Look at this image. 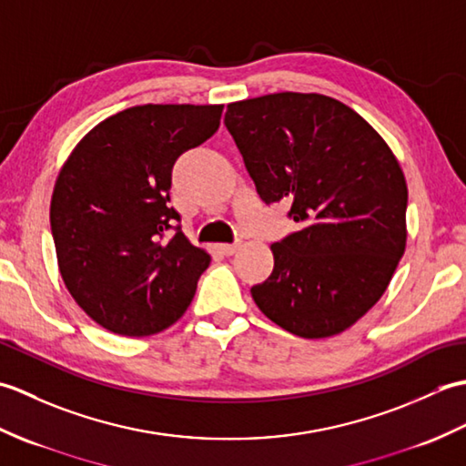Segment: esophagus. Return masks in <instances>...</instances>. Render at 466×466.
I'll use <instances>...</instances> for the list:
<instances>
[{"mask_svg": "<svg viewBox=\"0 0 466 466\" xmlns=\"http://www.w3.org/2000/svg\"><path fill=\"white\" fill-rule=\"evenodd\" d=\"M236 250H238V246L236 244H218V252L224 256H232Z\"/></svg>", "mask_w": 466, "mask_h": 466, "instance_id": "34e87169", "label": "esophagus"}]
</instances>
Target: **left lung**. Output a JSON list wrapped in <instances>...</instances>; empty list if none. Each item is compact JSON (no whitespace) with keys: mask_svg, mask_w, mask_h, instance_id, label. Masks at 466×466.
Here are the masks:
<instances>
[{"mask_svg":"<svg viewBox=\"0 0 466 466\" xmlns=\"http://www.w3.org/2000/svg\"><path fill=\"white\" fill-rule=\"evenodd\" d=\"M224 124L264 204L286 202L299 230L272 244L256 306L300 339L349 329L379 302L407 246L409 190L382 137L322 94L228 106Z\"/></svg>","mask_w":466,"mask_h":466,"instance_id":"obj_1","label":"left lung"}]
</instances>
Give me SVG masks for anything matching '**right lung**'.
<instances>
[{"label": "right lung", "mask_w": 466, "mask_h": 466, "mask_svg": "<svg viewBox=\"0 0 466 466\" xmlns=\"http://www.w3.org/2000/svg\"><path fill=\"white\" fill-rule=\"evenodd\" d=\"M222 110L127 107L87 132L59 172L49 206L59 272L106 330L150 336L190 306L210 256L187 242L167 204L172 167L216 134Z\"/></svg>", "instance_id": "right-lung-1"}]
</instances>
